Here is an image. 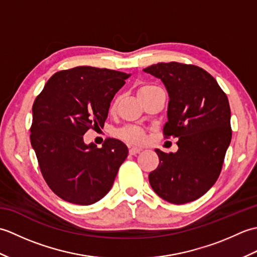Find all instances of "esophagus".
<instances>
[{
	"mask_svg": "<svg viewBox=\"0 0 257 257\" xmlns=\"http://www.w3.org/2000/svg\"><path fill=\"white\" fill-rule=\"evenodd\" d=\"M140 151H141L140 148H135V147H134V148H130V149H129V154L132 155V156H135V155L139 154Z\"/></svg>",
	"mask_w": 257,
	"mask_h": 257,
	"instance_id": "esophagus-1",
	"label": "esophagus"
}]
</instances>
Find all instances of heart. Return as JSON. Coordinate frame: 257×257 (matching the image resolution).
<instances>
[{"instance_id":"obj_1","label":"heart","mask_w":257,"mask_h":257,"mask_svg":"<svg viewBox=\"0 0 257 257\" xmlns=\"http://www.w3.org/2000/svg\"><path fill=\"white\" fill-rule=\"evenodd\" d=\"M158 89H160V88L155 85H144V86L139 87L138 97H141L144 95H148V94H150V92H154ZM117 101L118 100H116L112 103L111 109L116 108ZM118 137L132 145H140V144H143L145 140V133L143 132V129L135 127V125H127V127H124V128L119 130Z\"/></svg>"}]
</instances>
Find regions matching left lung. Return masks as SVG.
<instances>
[{"label": "left lung", "mask_w": 257, "mask_h": 257, "mask_svg": "<svg viewBox=\"0 0 257 257\" xmlns=\"http://www.w3.org/2000/svg\"><path fill=\"white\" fill-rule=\"evenodd\" d=\"M165 84L169 94L165 137L179 138L177 152L156 149L159 166L149 174L155 192L170 203L199 199L219 178L232 138L225 92L203 68L177 62L144 69Z\"/></svg>", "instance_id": "1"}]
</instances>
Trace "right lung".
I'll list each match as a JSON object with an SVG mask.
<instances>
[{"label": "right lung", "mask_w": 257, "mask_h": 257, "mask_svg": "<svg viewBox=\"0 0 257 257\" xmlns=\"http://www.w3.org/2000/svg\"><path fill=\"white\" fill-rule=\"evenodd\" d=\"M129 76L78 66L54 74L36 97L31 144L46 183L61 199L89 205L111 189L127 146L109 138L97 148L86 145L83 136L102 127L114 94Z\"/></svg>", "instance_id": "1"}]
</instances>
